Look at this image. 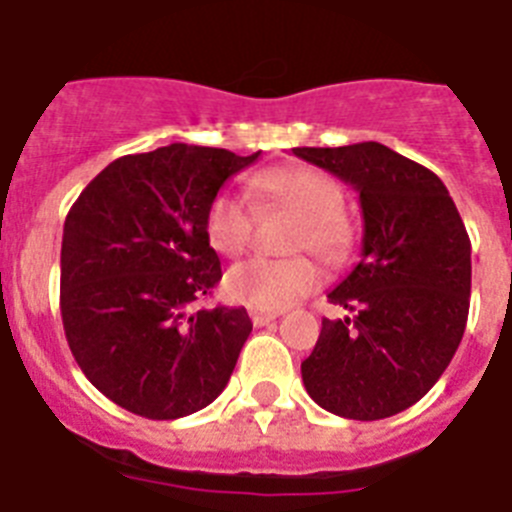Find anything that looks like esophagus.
Instances as JSON below:
<instances>
[{
    "label": "esophagus",
    "instance_id": "esophagus-1",
    "mask_svg": "<svg viewBox=\"0 0 512 512\" xmlns=\"http://www.w3.org/2000/svg\"><path fill=\"white\" fill-rule=\"evenodd\" d=\"M252 316V324L255 327H265V324H271V321L279 319V313H271V311H249Z\"/></svg>",
    "mask_w": 512,
    "mask_h": 512
}]
</instances>
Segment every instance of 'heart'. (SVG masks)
I'll list each match as a JSON object with an SVG mask.
<instances>
[{
  "instance_id": "obj_1",
  "label": "heart",
  "mask_w": 512,
  "mask_h": 512,
  "mask_svg": "<svg viewBox=\"0 0 512 512\" xmlns=\"http://www.w3.org/2000/svg\"><path fill=\"white\" fill-rule=\"evenodd\" d=\"M252 191L268 204L292 209L303 217L295 233V249H316L337 260L348 249L350 231L345 215V193L329 175L311 167H281L257 175ZM255 231V209L244 196L220 191L209 201L204 233L209 247L220 255H239ZM321 284V268L311 257H249L225 273V295L257 311H281Z\"/></svg>"
}]
</instances>
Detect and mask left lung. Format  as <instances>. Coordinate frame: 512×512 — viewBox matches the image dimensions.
<instances>
[{
  "label": "left lung",
  "mask_w": 512,
  "mask_h": 512,
  "mask_svg": "<svg viewBox=\"0 0 512 512\" xmlns=\"http://www.w3.org/2000/svg\"><path fill=\"white\" fill-rule=\"evenodd\" d=\"M358 191L361 260L329 292L353 321H321L303 361L308 396L348 420L404 412L444 374L465 335L470 239L446 185L382 143L292 148Z\"/></svg>",
  "instance_id": "left-lung-1"
}]
</instances>
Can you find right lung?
I'll use <instances>...</instances> for the list:
<instances>
[{
    "mask_svg": "<svg viewBox=\"0 0 512 512\" xmlns=\"http://www.w3.org/2000/svg\"><path fill=\"white\" fill-rule=\"evenodd\" d=\"M172 146L116 159L74 201L60 247V316L87 380L122 409L177 420L212 404L252 332L244 308L191 311L223 271L209 201L255 162Z\"/></svg>",
    "mask_w": 512,
    "mask_h": 512,
    "instance_id": "1",
    "label": "right lung"
}]
</instances>
